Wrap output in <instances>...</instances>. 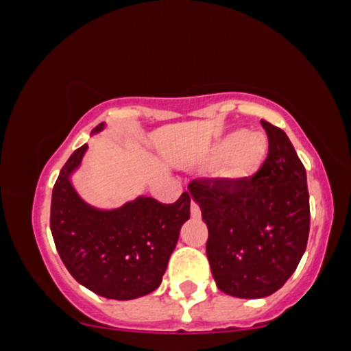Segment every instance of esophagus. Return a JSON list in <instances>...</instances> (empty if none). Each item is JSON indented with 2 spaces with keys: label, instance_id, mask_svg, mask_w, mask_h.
<instances>
[{
  "label": "esophagus",
  "instance_id": "esophagus-1",
  "mask_svg": "<svg viewBox=\"0 0 351 351\" xmlns=\"http://www.w3.org/2000/svg\"><path fill=\"white\" fill-rule=\"evenodd\" d=\"M191 216L195 217V219H199V217H201V209H199L198 204L195 203V201L191 203Z\"/></svg>",
  "mask_w": 351,
  "mask_h": 351
}]
</instances>
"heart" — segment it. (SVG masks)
<instances>
[{
  "instance_id": "1",
  "label": "heart",
  "mask_w": 351,
  "mask_h": 351,
  "mask_svg": "<svg viewBox=\"0 0 351 351\" xmlns=\"http://www.w3.org/2000/svg\"><path fill=\"white\" fill-rule=\"evenodd\" d=\"M269 142L261 132L237 128L221 136L208 153V163L221 165V176L231 184H243L259 173L267 158Z\"/></svg>"
}]
</instances>
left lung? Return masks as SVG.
<instances>
[{
    "label": "left lung",
    "mask_w": 351,
    "mask_h": 351,
    "mask_svg": "<svg viewBox=\"0 0 351 351\" xmlns=\"http://www.w3.org/2000/svg\"><path fill=\"white\" fill-rule=\"evenodd\" d=\"M261 123L269 155L251 181L188 186L208 226L206 254L217 289L237 299L279 291L295 272L310 231L304 165L284 130Z\"/></svg>",
    "instance_id": "left-lung-1"
}]
</instances>
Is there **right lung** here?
I'll return each mask as SVG.
<instances>
[{
    "label": "right lung",
    "instance_id": "obj_1",
    "mask_svg": "<svg viewBox=\"0 0 351 351\" xmlns=\"http://www.w3.org/2000/svg\"><path fill=\"white\" fill-rule=\"evenodd\" d=\"M106 122L92 130V136ZM87 143L60 170L51 201V231L64 265L80 285L100 297L134 300L160 287L175 251L180 229L189 219L191 196L173 204L136 196L119 208L88 204L72 178L82 165Z\"/></svg>",
    "mask_w": 351,
    "mask_h": 351
}]
</instances>
